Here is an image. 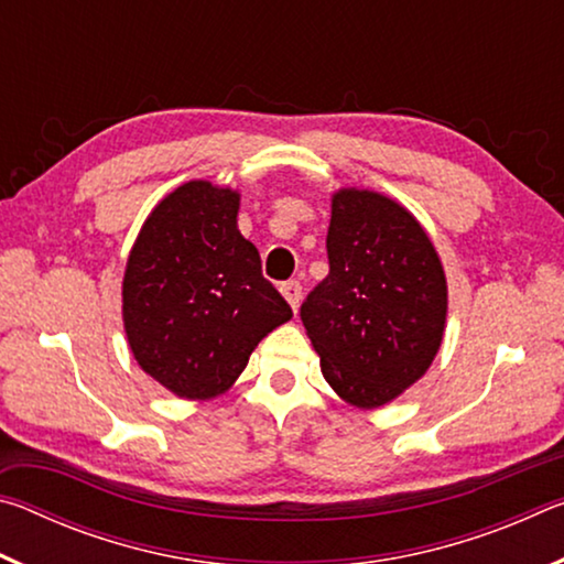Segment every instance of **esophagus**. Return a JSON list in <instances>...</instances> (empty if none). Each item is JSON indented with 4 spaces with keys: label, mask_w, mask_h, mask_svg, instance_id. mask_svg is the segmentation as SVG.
I'll return each instance as SVG.
<instances>
[{
    "label": "esophagus",
    "mask_w": 564,
    "mask_h": 564,
    "mask_svg": "<svg viewBox=\"0 0 564 564\" xmlns=\"http://www.w3.org/2000/svg\"><path fill=\"white\" fill-rule=\"evenodd\" d=\"M281 293H283V299L291 303V308L299 311V305H301V283L299 281H285V283H281Z\"/></svg>",
    "instance_id": "1"
}]
</instances>
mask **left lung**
Instances as JSON below:
<instances>
[{"label":"left lung","mask_w":564,"mask_h":564,"mask_svg":"<svg viewBox=\"0 0 564 564\" xmlns=\"http://www.w3.org/2000/svg\"><path fill=\"white\" fill-rule=\"evenodd\" d=\"M330 271L301 305L323 378L358 408H378L431 368L447 285L431 238L403 206L373 191L333 196Z\"/></svg>","instance_id":"obj_1"}]
</instances>
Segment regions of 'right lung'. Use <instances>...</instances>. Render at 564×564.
Returning <instances> with one entry per match:
<instances>
[{"label": "right lung", "instance_id": "1", "mask_svg": "<svg viewBox=\"0 0 564 564\" xmlns=\"http://www.w3.org/2000/svg\"><path fill=\"white\" fill-rule=\"evenodd\" d=\"M238 194L188 181L133 243L123 273V328L139 366L178 398H214L293 311L238 231Z\"/></svg>", "mask_w": 564, "mask_h": 564}]
</instances>
